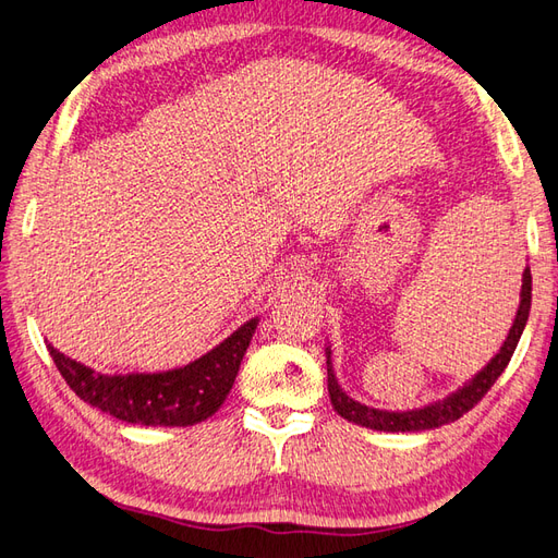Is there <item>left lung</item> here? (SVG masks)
I'll return each mask as SVG.
<instances>
[{
	"instance_id": "left-lung-1",
	"label": "left lung",
	"mask_w": 558,
	"mask_h": 558,
	"mask_svg": "<svg viewBox=\"0 0 558 558\" xmlns=\"http://www.w3.org/2000/svg\"><path fill=\"white\" fill-rule=\"evenodd\" d=\"M530 302H533V276H530V268L525 266L523 270V284H521V304H518L513 326L504 340L499 352L489 359V364L477 371L469 383H463L457 392H451L449 397L433 401V404L421 407V409H411V411H383V409H373L361 404V401L349 397L338 378H335L332 371V361H330V347H326V364H328V392L332 409L340 413L342 418L349 423L371 427V430H383V433H421V430H433V427L447 425L459 421L463 413H469L477 401H481L492 385L497 383L504 368L509 366V361L515 352V344L521 340V335L525 330V323L530 316Z\"/></svg>"
}]
</instances>
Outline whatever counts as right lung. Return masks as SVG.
<instances>
[{
	"instance_id": "add662e5",
	"label": "right lung",
	"mask_w": 558,
	"mask_h": 558,
	"mask_svg": "<svg viewBox=\"0 0 558 558\" xmlns=\"http://www.w3.org/2000/svg\"><path fill=\"white\" fill-rule=\"evenodd\" d=\"M256 326L258 318L247 320L211 352L163 373L107 375L69 359L51 344L47 349L63 380L87 404L125 423L185 427L214 416L223 404Z\"/></svg>"
}]
</instances>
